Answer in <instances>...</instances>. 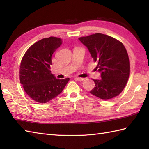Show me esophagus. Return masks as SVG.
I'll list each match as a JSON object with an SVG mask.
<instances>
[{
  "label": "esophagus",
  "mask_w": 149,
  "mask_h": 149,
  "mask_svg": "<svg viewBox=\"0 0 149 149\" xmlns=\"http://www.w3.org/2000/svg\"><path fill=\"white\" fill-rule=\"evenodd\" d=\"M75 79H76L77 81H83L84 80V78H82V77H75Z\"/></svg>",
  "instance_id": "esophagus-1"
}]
</instances>
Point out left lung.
Here are the masks:
<instances>
[{"label": "left lung", "instance_id": "left-lung-1", "mask_svg": "<svg viewBox=\"0 0 149 149\" xmlns=\"http://www.w3.org/2000/svg\"><path fill=\"white\" fill-rule=\"evenodd\" d=\"M98 65L101 79L95 80L90 93L101 99L118 96L124 89L130 72L129 56L123 43L106 34L95 33L79 38Z\"/></svg>", "mask_w": 149, "mask_h": 149}]
</instances>
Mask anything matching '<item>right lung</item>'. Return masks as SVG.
I'll return each instance as SVG.
<instances>
[{"label": "right lung", "instance_id": "right-lung-1", "mask_svg": "<svg viewBox=\"0 0 149 149\" xmlns=\"http://www.w3.org/2000/svg\"><path fill=\"white\" fill-rule=\"evenodd\" d=\"M59 38L50 36L38 41L27 50L20 66V81L31 99L46 103L62 92L70 79H56L51 74L52 56L60 47Z\"/></svg>", "mask_w": 149, "mask_h": 149}]
</instances>
